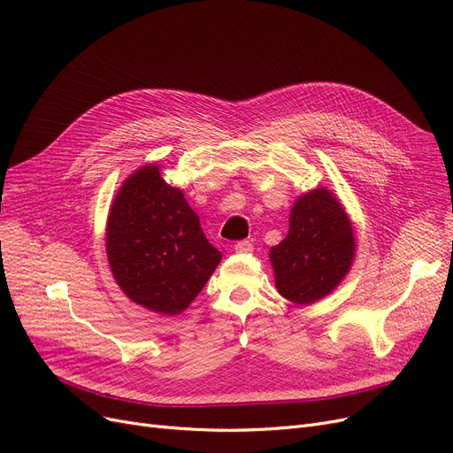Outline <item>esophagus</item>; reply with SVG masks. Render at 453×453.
I'll return each instance as SVG.
<instances>
[{"label":"esophagus","instance_id":"esophagus-1","mask_svg":"<svg viewBox=\"0 0 453 453\" xmlns=\"http://www.w3.org/2000/svg\"><path fill=\"white\" fill-rule=\"evenodd\" d=\"M234 251H237V253H251L253 244L250 241H241V242L234 244Z\"/></svg>","mask_w":453,"mask_h":453}]
</instances>
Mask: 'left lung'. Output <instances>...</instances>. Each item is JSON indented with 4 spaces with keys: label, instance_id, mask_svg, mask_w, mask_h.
Returning a JSON list of instances; mask_svg holds the SVG:
<instances>
[{
    "label": "left lung",
    "instance_id": "8db88e82",
    "mask_svg": "<svg viewBox=\"0 0 453 453\" xmlns=\"http://www.w3.org/2000/svg\"><path fill=\"white\" fill-rule=\"evenodd\" d=\"M268 257L275 288L292 303L311 305L335 290L356 257V234L337 196L326 187L298 196L287 237Z\"/></svg>",
    "mask_w": 453,
    "mask_h": 453
}]
</instances>
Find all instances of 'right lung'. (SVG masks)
<instances>
[{
    "label": "right lung",
    "instance_id": "obj_1",
    "mask_svg": "<svg viewBox=\"0 0 453 453\" xmlns=\"http://www.w3.org/2000/svg\"><path fill=\"white\" fill-rule=\"evenodd\" d=\"M105 250L126 296L165 317L183 312L222 261L183 190L161 178L157 163L134 170L118 188Z\"/></svg>",
    "mask_w": 453,
    "mask_h": 453
}]
</instances>
